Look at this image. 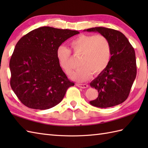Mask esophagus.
I'll list each match as a JSON object with an SVG mask.
<instances>
[{"label":"esophagus","mask_w":148,"mask_h":148,"mask_svg":"<svg viewBox=\"0 0 148 148\" xmlns=\"http://www.w3.org/2000/svg\"><path fill=\"white\" fill-rule=\"evenodd\" d=\"M76 86L81 88H86L88 87V85L86 84H80V83H77L76 84Z\"/></svg>","instance_id":"34e87169"}]
</instances>
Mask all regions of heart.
I'll return each mask as SVG.
<instances>
[{"mask_svg": "<svg viewBox=\"0 0 148 148\" xmlns=\"http://www.w3.org/2000/svg\"><path fill=\"white\" fill-rule=\"evenodd\" d=\"M70 45L74 55L81 57L80 67L69 73L74 81L83 82L89 79L94 74H99L108 67L111 56V45L108 39L102 35L81 34L72 39ZM56 56L60 67L65 72L71 68V51L64 45L59 46Z\"/></svg>", "mask_w": 148, "mask_h": 148, "instance_id": "b5f03b06", "label": "heart"}]
</instances>
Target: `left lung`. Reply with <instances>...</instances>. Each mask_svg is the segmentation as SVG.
Here are the masks:
<instances>
[{
  "label": "left lung",
  "mask_w": 148,
  "mask_h": 148,
  "mask_svg": "<svg viewBox=\"0 0 148 148\" xmlns=\"http://www.w3.org/2000/svg\"><path fill=\"white\" fill-rule=\"evenodd\" d=\"M84 31L99 32L108 39L111 57L108 67L90 83L99 96L90 102L93 106L107 108L123 103L128 98L136 77L137 65L134 49L123 34L105 27Z\"/></svg>",
  "instance_id": "obj_1"
}]
</instances>
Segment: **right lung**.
<instances>
[{
    "instance_id": "add662e5",
    "label": "right lung",
    "mask_w": 148,
    "mask_h": 148,
    "mask_svg": "<svg viewBox=\"0 0 148 148\" xmlns=\"http://www.w3.org/2000/svg\"><path fill=\"white\" fill-rule=\"evenodd\" d=\"M78 31L42 27L18 40L9 62L12 90L28 108L45 110L60 102L74 83L59 65L56 51Z\"/></svg>"
}]
</instances>
